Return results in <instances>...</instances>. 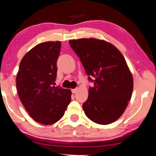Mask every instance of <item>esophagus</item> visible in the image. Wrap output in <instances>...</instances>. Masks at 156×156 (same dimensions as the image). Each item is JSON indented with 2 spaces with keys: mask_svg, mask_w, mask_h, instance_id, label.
I'll return each instance as SVG.
<instances>
[{
  "mask_svg": "<svg viewBox=\"0 0 156 156\" xmlns=\"http://www.w3.org/2000/svg\"><path fill=\"white\" fill-rule=\"evenodd\" d=\"M77 91V88H75V89H73L72 90V93H73V94H75L76 92Z\"/></svg>",
  "mask_w": 156,
  "mask_h": 156,
  "instance_id": "obj_1",
  "label": "esophagus"
}]
</instances>
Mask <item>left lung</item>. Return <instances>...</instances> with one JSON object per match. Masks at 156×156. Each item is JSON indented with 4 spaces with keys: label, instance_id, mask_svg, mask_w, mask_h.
<instances>
[{
    "label": "left lung",
    "instance_id": "left-lung-1",
    "mask_svg": "<svg viewBox=\"0 0 156 156\" xmlns=\"http://www.w3.org/2000/svg\"><path fill=\"white\" fill-rule=\"evenodd\" d=\"M69 43L80 57L88 80L94 83L83 104L84 113L97 124L113 123L126 108L133 89L126 60L116 47L104 40L80 39Z\"/></svg>",
    "mask_w": 156,
    "mask_h": 156
}]
</instances>
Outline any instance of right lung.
<instances>
[{
  "mask_svg": "<svg viewBox=\"0 0 156 156\" xmlns=\"http://www.w3.org/2000/svg\"><path fill=\"white\" fill-rule=\"evenodd\" d=\"M61 43H39L27 52L20 63L16 88L20 101L30 117L45 125L63 116L71 101V90L53 86Z\"/></svg>",
  "mask_w": 156,
  "mask_h": 156,
  "instance_id": "right-lung-1",
  "label": "right lung"
}]
</instances>
